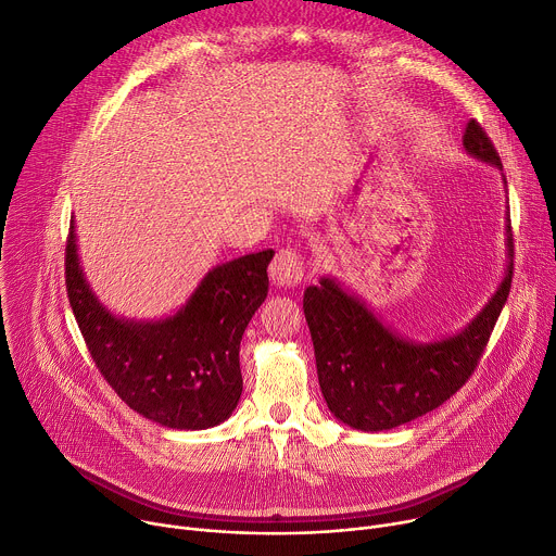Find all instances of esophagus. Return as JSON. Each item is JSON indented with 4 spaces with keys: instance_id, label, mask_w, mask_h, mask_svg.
<instances>
[{
    "instance_id": "34e87169",
    "label": "esophagus",
    "mask_w": 556,
    "mask_h": 556,
    "mask_svg": "<svg viewBox=\"0 0 556 556\" xmlns=\"http://www.w3.org/2000/svg\"><path fill=\"white\" fill-rule=\"evenodd\" d=\"M269 274H271V280L280 287H293L301 282L305 274V261L301 251H295L291 247L280 249L269 265Z\"/></svg>"
}]
</instances>
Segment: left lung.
Here are the masks:
<instances>
[{
	"instance_id": "1",
	"label": "left lung",
	"mask_w": 556,
	"mask_h": 556,
	"mask_svg": "<svg viewBox=\"0 0 556 556\" xmlns=\"http://www.w3.org/2000/svg\"><path fill=\"white\" fill-rule=\"evenodd\" d=\"M463 147L496 168L501 157L477 119ZM515 274V242L507 227V269L488 305L460 333L412 343L382 325L367 305L331 278L307 287L305 318L314 340L320 392L331 414L354 430L382 432L443 405L475 374Z\"/></svg>"
}]
</instances>
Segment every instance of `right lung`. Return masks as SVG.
Masks as SVG:
<instances>
[{
    "label": "right lung",
    "instance_id": "1",
    "mask_svg": "<svg viewBox=\"0 0 556 556\" xmlns=\"http://www.w3.org/2000/svg\"><path fill=\"white\" fill-rule=\"evenodd\" d=\"M271 258L265 249L218 265L178 314L136 323L115 318L91 291L71 223L68 303L93 363L126 405L174 430H206L227 420L240 401V340L267 298Z\"/></svg>",
    "mask_w": 556,
    "mask_h": 556
}]
</instances>
